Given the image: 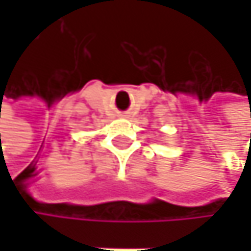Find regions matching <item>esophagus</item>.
Here are the masks:
<instances>
[{"instance_id":"1","label":"esophagus","mask_w":251,"mask_h":251,"mask_svg":"<svg viewBox=\"0 0 251 251\" xmlns=\"http://www.w3.org/2000/svg\"><path fill=\"white\" fill-rule=\"evenodd\" d=\"M120 116H122V117H126V116H128V113H120Z\"/></svg>"}]
</instances>
